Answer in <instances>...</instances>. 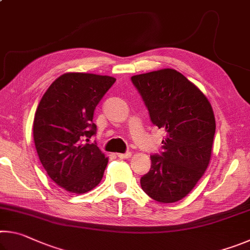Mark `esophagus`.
I'll return each mask as SVG.
<instances>
[{
    "instance_id": "obj_1",
    "label": "esophagus",
    "mask_w": 250,
    "mask_h": 250,
    "mask_svg": "<svg viewBox=\"0 0 250 250\" xmlns=\"http://www.w3.org/2000/svg\"><path fill=\"white\" fill-rule=\"evenodd\" d=\"M131 152H125V153H118L117 154V156L119 159H129V158H131Z\"/></svg>"
}]
</instances>
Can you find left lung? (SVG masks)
Returning a JSON list of instances; mask_svg holds the SVG:
<instances>
[{"mask_svg":"<svg viewBox=\"0 0 250 250\" xmlns=\"http://www.w3.org/2000/svg\"><path fill=\"white\" fill-rule=\"evenodd\" d=\"M131 82L141 95L152 124L166 130L160 154L140 180L152 200L174 203L192 191L208 167L215 135L209 101L175 69L135 75Z\"/></svg>","mask_w":250,"mask_h":250,"instance_id":"left-lung-1","label":"left lung"}]
</instances>
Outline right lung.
<instances>
[{
	"instance_id": "1",
	"label": "right lung",
	"mask_w": 250,
	"mask_h": 250,
	"mask_svg": "<svg viewBox=\"0 0 250 250\" xmlns=\"http://www.w3.org/2000/svg\"><path fill=\"white\" fill-rule=\"evenodd\" d=\"M115 82L110 76L67 73L50 84L37 107V154L50 179L70 193L89 192L104 176L108 158L88 141L97 132V104Z\"/></svg>"
}]
</instances>
